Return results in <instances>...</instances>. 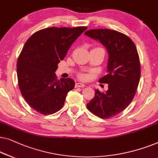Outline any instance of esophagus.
Segmentation results:
<instances>
[{"label": "esophagus", "instance_id": "esophagus-1", "mask_svg": "<svg viewBox=\"0 0 158 158\" xmlns=\"http://www.w3.org/2000/svg\"><path fill=\"white\" fill-rule=\"evenodd\" d=\"M84 84H81V83H76L75 84V87L76 88H79V87H84Z\"/></svg>", "mask_w": 158, "mask_h": 158}]
</instances>
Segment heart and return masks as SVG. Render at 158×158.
<instances>
[{"label":"heart","mask_w":158,"mask_h":158,"mask_svg":"<svg viewBox=\"0 0 158 158\" xmlns=\"http://www.w3.org/2000/svg\"><path fill=\"white\" fill-rule=\"evenodd\" d=\"M79 77L80 79L85 81V80H87L89 77L88 74H79Z\"/></svg>","instance_id":"1"}]
</instances>
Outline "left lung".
Wrapping results in <instances>:
<instances>
[{
    "instance_id": "left-lung-1",
    "label": "left lung",
    "mask_w": 158,
    "mask_h": 158,
    "mask_svg": "<svg viewBox=\"0 0 158 158\" xmlns=\"http://www.w3.org/2000/svg\"><path fill=\"white\" fill-rule=\"evenodd\" d=\"M84 34L99 40L109 54L108 74L99 80L108 84V90H95L86 107L100 118H111L125 110L136 94L141 74L136 46L130 37L114 30L92 29Z\"/></svg>"
}]
</instances>
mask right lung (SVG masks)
Wrapping results in <instances>:
<instances>
[{
  "mask_svg": "<svg viewBox=\"0 0 158 158\" xmlns=\"http://www.w3.org/2000/svg\"><path fill=\"white\" fill-rule=\"evenodd\" d=\"M87 27H50L27 40L17 61L18 84L31 107L41 114L56 112L74 88L71 78L59 80L55 72L72 44Z\"/></svg>",
  "mask_w": 158,
  "mask_h": 158,
  "instance_id": "add662e5",
  "label": "right lung"
}]
</instances>
